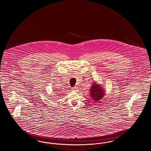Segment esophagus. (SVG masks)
<instances>
[{
  "label": "esophagus",
  "instance_id": "obj_1",
  "mask_svg": "<svg viewBox=\"0 0 151 151\" xmlns=\"http://www.w3.org/2000/svg\"><path fill=\"white\" fill-rule=\"evenodd\" d=\"M72 91H77V89H78V88L77 87H76V86H75V87H73L72 88Z\"/></svg>",
  "mask_w": 151,
  "mask_h": 151
}]
</instances>
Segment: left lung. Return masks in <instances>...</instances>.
Instances as JSON below:
<instances>
[{
    "label": "left lung",
    "instance_id": "obj_1",
    "mask_svg": "<svg viewBox=\"0 0 151 151\" xmlns=\"http://www.w3.org/2000/svg\"><path fill=\"white\" fill-rule=\"evenodd\" d=\"M104 95V92L99 85L94 84L91 88V96L94 101L98 102Z\"/></svg>",
    "mask_w": 151,
    "mask_h": 151
}]
</instances>
